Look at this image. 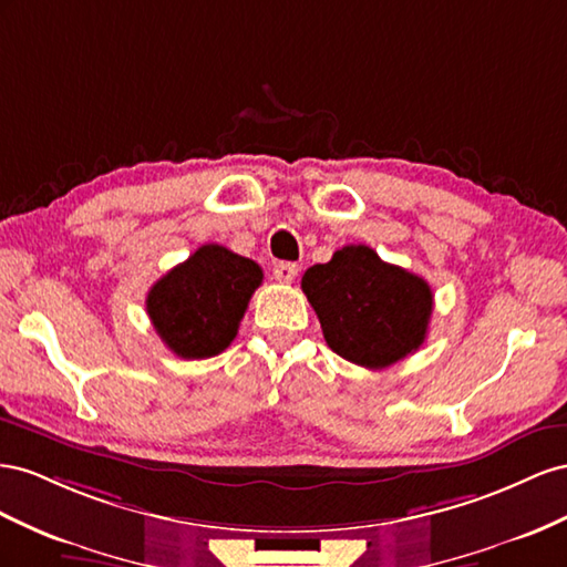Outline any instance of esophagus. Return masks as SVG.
<instances>
[{
    "label": "esophagus",
    "mask_w": 567,
    "mask_h": 567,
    "mask_svg": "<svg viewBox=\"0 0 567 567\" xmlns=\"http://www.w3.org/2000/svg\"><path fill=\"white\" fill-rule=\"evenodd\" d=\"M297 272H299V266H297V264H287V261H282V264H275V268H272L275 280L282 282V285L295 282Z\"/></svg>",
    "instance_id": "obj_1"
}]
</instances>
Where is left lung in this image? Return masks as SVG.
<instances>
[{
    "label": "left lung",
    "mask_w": 567,
    "mask_h": 567,
    "mask_svg": "<svg viewBox=\"0 0 567 567\" xmlns=\"http://www.w3.org/2000/svg\"><path fill=\"white\" fill-rule=\"evenodd\" d=\"M301 289L328 347L342 359L380 370L425 342L432 316L430 285L365 245H349L328 264L303 272Z\"/></svg>",
    "instance_id": "1"
}]
</instances>
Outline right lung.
Wrapping results in <instances>:
<instances>
[{"label": "right lung", "mask_w": 567, "mask_h": 567, "mask_svg": "<svg viewBox=\"0 0 567 567\" xmlns=\"http://www.w3.org/2000/svg\"><path fill=\"white\" fill-rule=\"evenodd\" d=\"M264 270L220 245H204L147 295L156 334L181 359H212L233 344Z\"/></svg>", "instance_id": "obj_1"}]
</instances>
